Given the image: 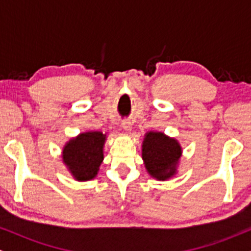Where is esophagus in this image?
<instances>
[{
  "mask_svg": "<svg viewBox=\"0 0 251 251\" xmlns=\"http://www.w3.org/2000/svg\"><path fill=\"white\" fill-rule=\"evenodd\" d=\"M122 127L124 128V131L129 132V131H131V129H132V124L129 123V122H123Z\"/></svg>",
  "mask_w": 251,
  "mask_h": 251,
  "instance_id": "esophagus-1",
  "label": "esophagus"
}]
</instances>
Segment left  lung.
I'll use <instances>...</instances> for the list:
<instances>
[{
  "label": "left lung",
  "mask_w": 251,
  "mask_h": 251,
  "mask_svg": "<svg viewBox=\"0 0 251 251\" xmlns=\"http://www.w3.org/2000/svg\"><path fill=\"white\" fill-rule=\"evenodd\" d=\"M183 150L176 138L164 132L145 133L142 145V158L146 171L157 180H168L177 175Z\"/></svg>",
  "instance_id": "8db88e82"
}]
</instances>
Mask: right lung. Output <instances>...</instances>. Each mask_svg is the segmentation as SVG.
Instances as JSON below:
<instances>
[{
  "label": "right lung",
  "mask_w": 251,
  "mask_h": 251,
  "mask_svg": "<svg viewBox=\"0 0 251 251\" xmlns=\"http://www.w3.org/2000/svg\"><path fill=\"white\" fill-rule=\"evenodd\" d=\"M106 135L100 131L82 132L65 144L62 163L74 179L87 181L97 177L103 160Z\"/></svg>",
  "instance_id": "add662e5"
}]
</instances>
